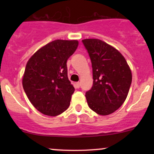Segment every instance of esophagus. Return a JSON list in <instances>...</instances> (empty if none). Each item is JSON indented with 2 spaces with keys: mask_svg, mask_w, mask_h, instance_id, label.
I'll use <instances>...</instances> for the list:
<instances>
[{
  "mask_svg": "<svg viewBox=\"0 0 154 154\" xmlns=\"http://www.w3.org/2000/svg\"><path fill=\"white\" fill-rule=\"evenodd\" d=\"M75 86H76V88H79V87H80V82H76L75 83Z\"/></svg>",
  "mask_w": 154,
  "mask_h": 154,
  "instance_id": "1",
  "label": "esophagus"
}]
</instances>
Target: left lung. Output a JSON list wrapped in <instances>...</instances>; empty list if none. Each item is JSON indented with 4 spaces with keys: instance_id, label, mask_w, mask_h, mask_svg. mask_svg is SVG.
Listing matches in <instances>:
<instances>
[{
    "instance_id": "obj_1",
    "label": "left lung",
    "mask_w": 154,
    "mask_h": 154,
    "mask_svg": "<svg viewBox=\"0 0 154 154\" xmlns=\"http://www.w3.org/2000/svg\"><path fill=\"white\" fill-rule=\"evenodd\" d=\"M93 68V84L85 93L89 107L100 115H109L122 105L132 82V73L120 53L98 39L82 40Z\"/></svg>"
}]
</instances>
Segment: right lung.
Listing matches in <instances>:
<instances>
[{
  "instance_id": "obj_1",
  "label": "right lung",
  "mask_w": 154,
  "mask_h": 154,
  "mask_svg": "<svg viewBox=\"0 0 154 154\" xmlns=\"http://www.w3.org/2000/svg\"><path fill=\"white\" fill-rule=\"evenodd\" d=\"M77 46V40H54L26 63L23 88L31 103L45 115H59L69 106L75 88L68 79L66 61Z\"/></svg>"
}]
</instances>
